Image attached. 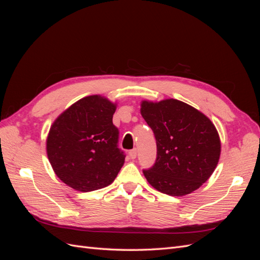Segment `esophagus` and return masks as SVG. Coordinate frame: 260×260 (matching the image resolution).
<instances>
[{
	"mask_svg": "<svg viewBox=\"0 0 260 260\" xmlns=\"http://www.w3.org/2000/svg\"><path fill=\"white\" fill-rule=\"evenodd\" d=\"M129 156L131 157L132 159H136V158H137V156H138V151H137V148H133V149H131V151L129 152Z\"/></svg>",
	"mask_w": 260,
	"mask_h": 260,
	"instance_id": "1",
	"label": "esophagus"
}]
</instances>
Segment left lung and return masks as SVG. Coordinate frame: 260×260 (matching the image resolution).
<instances>
[{
  "mask_svg": "<svg viewBox=\"0 0 260 260\" xmlns=\"http://www.w3.org/2000/svg\"><path fill=\"white\" fill-rule=\"evenodd\" d=\"M141 115L154 132L157 157L144 169L148 183L171 196L190 194L209 179L221 144L209 118L183 102L143 101Z\"/></svg>",
  "mask_w": 260,
  "mask_h": 260,
  "instance_id": "obj_1",
  "label": "left lung"
}]
</instances>
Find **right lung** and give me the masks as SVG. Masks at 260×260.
I'll return each mask as SVG.
<instances>
[{
    "mask_svg": "<svg viewBox=\"0 0 260 260\" xmlns=\"http://www.w3.org/2000/svg\"><path fill=\"white\" fill-rule=\"evenodd\" d=\"M116 104L86 96L61 113L50 129L46 153L56 176L68 186L91 192L111 184L124 162L113 123Z\"/></svg>",
    "mask_w": 260,
    "mask_h": 260,
    "instance_id": "right-lung-1",
    "label": "right lung"
}]
</instances>
